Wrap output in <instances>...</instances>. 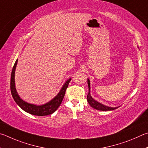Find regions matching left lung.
<instances>
[{
	"label": "left lung",
	"instance_id": "8db88e82",
	"mask_svg": "<svg viewBox=\"0 0 148 148\" xmlns=\"http://www.w3.org/2000/svg\"><path fill=\"white\" fill-rule=\"evenodd\" d=\"M87 82H88V93L87 95V101L88 102L89 105L91 106L92 108H95L96 110H102V111H107V110H113L114 109H116L118 107H108V106L105 105L97 101L96 100H95L94 98L91 96V94H90V82L89 79H87Z\"/></svg>",
	"mask_w": 148,
	"mask_h": 148
}]
</instances>
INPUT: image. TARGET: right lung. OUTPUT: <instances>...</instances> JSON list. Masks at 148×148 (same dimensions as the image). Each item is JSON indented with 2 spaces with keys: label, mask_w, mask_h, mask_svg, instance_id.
Wrapping results in <instances>:
<instances>
[{
  "label": "right lung",
  "mask_w": 148,
  "mask_h": 148,
  "mask_svg": "<svg viewBox=\"0 0 148 148\" xmlns=\"http://www.w3.org/2000/svg\"><path fill=\"white\" fill-rule=\"evenodd\" d=\"M18 60L15 61V63L13 67L12 75H11V81H10V90H11V93L12 97L14 98L15 103H17V105L19 106L21 108L29 114H31L32 115L43 116L51 114L54 113L55 111L58 109V108L60 107L61 103L63 100V98L66 93V90L67 89L68 84L71 81V78H69L65 82V83L63 84L62 88L60 90L58 94H57L55 97L53 98L49 102L45 103V104L37 105L32 103H29L26 102L25 101L23 100L21 98L18 94L17 92L16 88H15V69L17 64Z\"/></svg>",
  "instance_id": "obj_1"
}]
</instances>
